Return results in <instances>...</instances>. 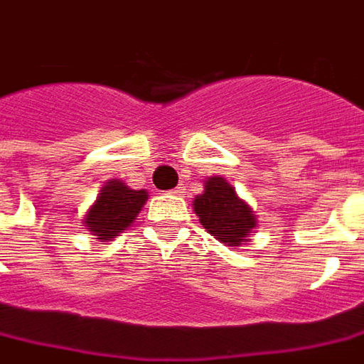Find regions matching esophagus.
Segmentation results:
<instances>
[{
  "mask_svg": "<svg viewBox=\"0 0 364 364\" xmlns=\"http://www.w3.org/2000/svg\"><path fill=\"white\" fill-rule=\"evenodd\" d=\"M172 194H176V196H180V194H182V186L174 188V190H172Z\"/></svg>",
  "mask_w": 364,
  "mask_h": 364,
  "instance_id": "esophagus-1",
  "label": "esophagus"
}]
</instances>
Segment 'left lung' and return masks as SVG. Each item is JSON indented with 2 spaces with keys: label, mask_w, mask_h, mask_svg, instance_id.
<instances>
[{
  "label": "left lung",
  "mask_w": 364,
  "mask_h": 364,
  "mask_svg": "<svg viewBox=\"0 0 364 364\" xmlns=\"http://www.w3.org/2000/svg\"><path fill=\"white\" fill-rule=\"evenodd\" d=\"M192 206L208 234L230 247L250 242L257 228L252 206L237 196L235 188L222 176L208 178L204 192L194 198Z\"/></svg>",
  "instance_id": "8db88e82"
}]
</instances>
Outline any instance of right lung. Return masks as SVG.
<instances>
[{
    "label": "right lung",
    "instance_id": "right-lung-1",
    "mask_svg": "<svg viewBox=\"0 0 364 364\" xmlns=\"http://www.w3.org/2000/svg\"><path fill=\"white\" fill-rule=\"evenodd\" d=\"M149 200L146 190H132L119 178H110L85 214V230L101 242H110L139 218Z\"/></svg>",
    "mask_w": 364,
    "mask_h": 364
}]
</instances>
